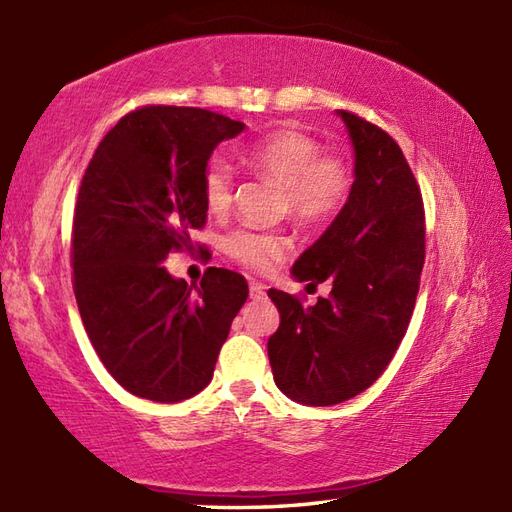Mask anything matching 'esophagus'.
Returning <instances> with one entry per match:
<instances>
[{"label": "esophagus", "instance_id": "1", "mask_svg": "<svg viewBox=\"0 0 512 512\" xmlns=\"http://www.w3.org/2000/svg\"><path fill=\"white\" fill-rule=\"evenodd\" d=\"M248 292H250V299H253V301H262L266 297V286L259 284V281H250Z\"/></svg>", "mask_w": 512, "mask_h": 512}]
</instances>
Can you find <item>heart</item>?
<instances>
[{
	"mask_svg": "<svg viewBox=\"0 0 512 512\" xmlns=\"http://www.w3.org/2000/svg\"><path fill=\"white\" fill-rule=\"evenodd\" d=\"M250 169L284 187L290 213L303 222L334 215L350 195L352 178L345 162L321 154V145L299 129H279L244 151ZM206 209L220 215L233 200V169L222 156H213L202 171ZM224 250L235 262L255 270L273 268L286 255V237L266 231L237 228L224 239Z\"/></svg>",
	"mask_w": 512,
	"mask_h": 512,
	"instance_id": "obj_1",
	"label": "heart"
}]
</instances>
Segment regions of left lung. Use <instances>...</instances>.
Here are the masks:
<instances>
[{
    "mask_svg": "<svg viewBox=\"0 0 512 512\" xmlns=\"http://www.w3.org/2000/svg\"><path fill=\"white\" fill-rule=\"evenodd\" d=\"M354 147V184L325 233L292 266L308 286L332 281L314 306L270 288L279 328L268 339L277 387L330 407L385 372L407 332L424 264V206L396 140L339 110Z\"/></svg>",
    "mask_w": 512,
    "mask_h": 512,
    "instance_id": "8db88e82",
    "label": "left lung"
}]
</instances>
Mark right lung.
I'll return each instance as SVG.
<instances>
[{"label":"right lung","mask_w":512,"mask_h":512,"mask_svg":"<svg viewBox=\"0 0 512 512\" xmlns=\"http://www.w3.org/2000/svg\"><path fill=\"white\" fill-rule=\"evenodd\" d=\"M244 123L200 107L147 105L96 147L74 206V297L92 347L129 394L180 402L211 383L248 297L246 279L206 268L200 286L169 275L206 222L202 171Z\"/></svg>","instance_id":"1"}]
</instances>
